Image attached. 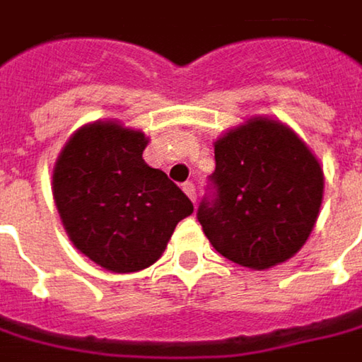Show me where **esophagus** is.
<instances>
[{
	"label": "esophagus",
	"mask_w": 362,
	"mask_h": 362,
	"mask_svg": "<svg viewBox=\"0 0 362 362\" xmlns=\"http://www.w3.org/2000/svg\"><path fill=\"white\" fill-rule=\"evenodd\" d=\"M183 192L189 195V199H192V202H194V204H195V197H197V195H195V185H194V183H192V181L183 183Z\"/></svg>",
	"instance_id": "1"
}]
</instances>
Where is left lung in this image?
<instances>
[{"label":"left lung","instance_id":"8db88e82","mask_svg":"<svg viewBox=\"0 0 362 362\" xmlns=\"http://www.w3.org/2000/svg\"><path fill=\"white\" fill-rule=\"evenodd\" d=\"M216 170L197 220L226 259L266 270L293 257L313 230L323 170L295 132L251 119L214 146Z\"/></svg>","mask_w":362,"mask_h":362}]
</instances>
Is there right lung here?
Segmentation results:
<instances>
[{"label":"right lung","mask_w":362,"mask_h":362,"mask_svg":"<svg viewBox=\"0 0 362 362\" xmlns=\"http://www.w3.org/2000/svg\"><path fill=\"white\" fill-rule=\"evenodd\" d=\"M142 132L117 123L78 129L53 170V195L74 245L117 274L152 266L194 204L160 168L148 167Z\"/></svg>","instance_id":"obj_1"}]
</instances>
